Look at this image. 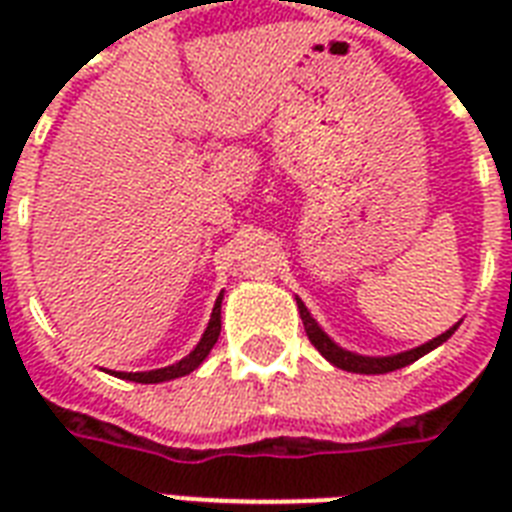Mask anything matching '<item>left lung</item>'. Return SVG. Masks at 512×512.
Listing matches in <instances>:
<instances>
[{
    "label": "left lung",
    "instance_id": "left-lung-1",
    "mask_svg": "<svg viewBox=\"0 0 512 512\" xmlns=\"http://www.w3.org/2000/svg\"><path fill=\"white\" fill-rule=\"evenodd\" d=\"M297 311H300V319H303L305 335H308V340L313 342V348L319 350L321 356L327 358L329 364H335V366H340V369H345V372H356V374L396 372V369H401V366L412 364V361L422 358L425 353H430L433 348H438V345L449 340V337L454 335V329H457V327L446 329L444 335L433 337V340L425 342V345H420V348L406 350V353H398V356L372 358V356H358V353H350V350H342L340 345H335V342L329 340V337L321 332V327L311 319V313H308V308H305L300 300H297Z\"/></svg>",
    "mask_w": 512,
    "mask_h": 512
}]
</instances>
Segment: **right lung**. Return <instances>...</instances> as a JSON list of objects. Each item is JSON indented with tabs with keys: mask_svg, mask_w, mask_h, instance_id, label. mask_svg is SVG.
<instances>
[{
	"mask_svg": "<svg viewBox=\"0 0 512 512\" xmlns=\"http://www.w3.org/2000/svg\"><path fill=\"white\" fill-rule=\"evenodd\" d=\"M220 303H223V295L217 297L215 308H212V319H209V327L204 332V337L199 340V345L183 358V361H177L172 366H164V369H154V372H116V377H122V380H132V382H167L175 380V377H183V374H191L196 366L209 356V350L220 337Z\"/></svg>",
	"mask_w": 512,
	"mask_h": 512,
	"instance_id": "right-lung-1",
	"label": "right lung"
}]
</instances>
